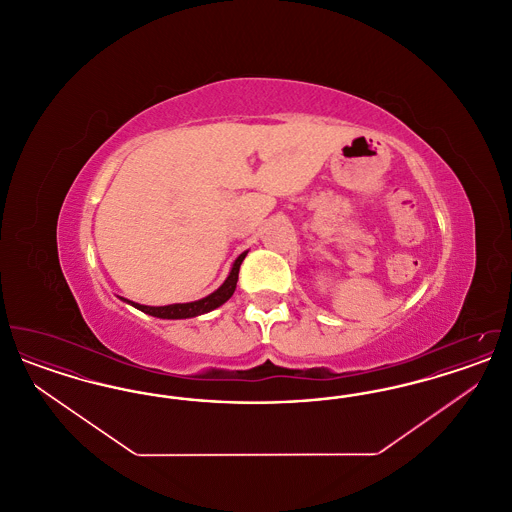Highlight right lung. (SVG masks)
I'll return each mask as SVG.
<instances>
[{"label":"right lung","mask_w":512,"mask_h":512,"mask_svg":"<svg viewBox=\"0 0 512 512\" xmlns=\"http://www.w3.org/2000/svg\"><path fill=\"white\" fill-rule=\"evenodd\" d=\"M245 255H247V251L234 261L228 278L224 280V284L220 286L219 290L211 293V295H207V297H203V299H199V301L174 303V305H167V307H147V305L132 303V301H128V303H132L136 309L144 311L147 315L157 318H192L197 317V315H203V313H209V311L217 309V307H220L222 303H226L232 297V293L236 290L238 274H240V267L244 263Z\"/></svg>","instance_id":"right-lung-1"}]
</instances>
